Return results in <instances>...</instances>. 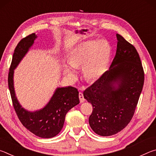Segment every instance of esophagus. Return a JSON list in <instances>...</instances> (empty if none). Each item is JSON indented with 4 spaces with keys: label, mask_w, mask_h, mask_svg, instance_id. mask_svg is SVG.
<instances>
[{
    "label": "esophagus",
    "mask_w": 156,
    "mask_h": 156,
    "mask_svg": "<svg viewBox=\"0 0 156 156\" xmlns=\"http://www.w3.org/2000/svg\"><path fill=\"white\" fill-rule=\"evenodd\" d=\"M79 98H80V102H84V100H85V99H84V96H83V94L82 93V92H80V93H79Z\"/></svg>",
    "instance_id": "34e87169"
}]
</instances>
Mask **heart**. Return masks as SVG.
I'll return each instance as SVG.
<instances>
[{
    "label": "heart",
    "instance_id": "obj_1",
    "mask_svg": "<svg viewBox=\"0 0 156 156\" xmlns=\"http://www.w3.org/2000/svg\"><path fill=\"white\" fill-rule=\"evenodd\" d=\"M111 45L106 40L89 41L75 47L69 56V62L63 64L66 76L73 78L76 68L83 67L84 78L88 82H94L106 72L109 65Z\"/></svg>",
    "mask_w": 156,
    "mask_h": 156
}]
</instances>
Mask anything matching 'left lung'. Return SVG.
Here are the masks:
<instances>
[{"instance_id": "left-lung-1", "label": "left lung", "mask_w": 156, "mask_h": 156, "mask_svg": "<svg viewBox=\"0 0 156 156\" xmlns=\"http://www.w3.org/2000/svg\"><path fill=\"white\" fill-rule=\"evenodd\" d=\"M109 69L83 92L93 106L89 123L95 133L109 136L125 127L133 118L142 90L144 73L133 45L120 34Z\"/></svg>"}]
</instances>
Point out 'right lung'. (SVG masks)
Returning a JSON list of instances; mask_svg holds the SVG:
<instances>
[{
	"label": "right lung",
	"mask_w": 156,
	"mask_h": 156,
	"mask_svg": "<svg viewBox=\"0 0 156 156\" xmlns=\"http://www.w3.org/2000/svg\"><path fill=\"white\" fill-rule=\"evenodd\" d=\"M37 38L31 34L23 38L14 50L8 76V86L13 105L21 123L34 135L43 138H51L60 133L67 113L80 103L78 89L73 87H58L51 99L42 109L30 112L22 107L16 96L14 85V69L25 57Z\"/></svg>",
	"instance_id": "add662e5"
}]
</instances>
